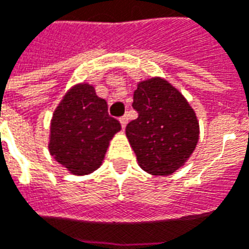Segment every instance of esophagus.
<instances>
[{
	"label": "esophagus",
	"instance_id": "obj_1",
	"mask_svg": "<svg viewBox=\"0 0 249 249\" xmlns=\"http://www.w3.org/2000/svg\"><path fill=\"white\" fill-rule=\"evenodd\" d=\"M120 123H121V126H123V128H125V126H126V124H128V117H126V116H123V117L120 118Z\"/></svg>",
	"mask_w": 249,
	"mask_h": 249
}]
</instances>
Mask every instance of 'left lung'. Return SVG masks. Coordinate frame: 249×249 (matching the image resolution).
Here are the masks:
<instances>
[{"label": "left lung", "mask_w": 249, "mask_h": 249, "mask_svg": "<svg viewBox=\"0 0 249 249\" xmlns=\"http://www.w3.org/2000/svg\"><path fill=\"white\" fill-rule=\"evenodd\" d=\"M136 120L125 128L140 167L169 176L188 160L199 140V121L178 89L162 77L138 83L133 92Z\"/></svg>", "instance_id": "obj_1"}]
</instances>
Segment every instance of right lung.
Instances as JSON below:
<instances>
[{
  "label": "right lung",
  "mask_w": 249,
  "mask_h": 249,
  "mask_svg": "<svg viewBox=\"0 0 249 249\" xmlns=\"http://www.w3.org/2000/svg\"><path fill=\"white\" fill-rule=\"evenodd\" d=\"M121 124L109 116L107 103L89 83L76 84L55 107L50 123L49 151L72 174L92 173Z\"/></svg>",
  "instance_id": "add662e5"
}]
</instances>
